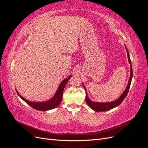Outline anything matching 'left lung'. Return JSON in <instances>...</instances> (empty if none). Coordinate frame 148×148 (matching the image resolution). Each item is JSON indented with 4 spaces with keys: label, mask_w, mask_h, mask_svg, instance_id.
<instances>
[{
    "label": "left lung",
    "mask_w": 148,
    "mask_h": 148,
    "mask_svg": "<svg viewBox=\"0 0 148 148\" xmlns=\"http://www.w3.org/2000/svg\"><path fill=\"white\" fill-rule=\"evenodd\" d=\"M125 49L127 50V56H128V59L130 64V78H129V81L127 84V86L126 89H125V91L122 93V95H121L117 100H115L112 102H93L90 99H89L88 96V93L86 92V89L85 88V86L84 85L83 83H82L83 86L85 89V91H86V102L87 103V104L89 106L91 109L94 110L96 112H105L109 110L112 109L114 108V107H117L119 106L121 103L122 102V101L124 100V99L126 97L128 92L129 91L130 87V84L132 82V76H133V70H132V62L130 60V54H129V52L128 51V49L127 46L125 45Z\"/></svg>",
    "instance_id": "1"
}]
</instances>
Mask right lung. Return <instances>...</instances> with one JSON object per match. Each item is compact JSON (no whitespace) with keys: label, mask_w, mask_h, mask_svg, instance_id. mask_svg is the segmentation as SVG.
I'll use <instances>...</instances> for the list:
<instances>
[{"label":"right lung","mask_w":148,"mask_h":148,"mask_svg":"<svg viewBox=\"0 0 148 148\" xmlns=\"http://www.w3.org/2000/svg\"><path fill=\"white\" fill-rule=\"evenodd\" d=\"M72 77V75H70V77L64 79L63 81L61 82L60 84L59 88H58L56 94L54 95L51 99L48 101H43V102H31L29 101L28 100L26 99L23 96H21L19 92L16 91V92L18 96L20 97L21 99H23L26 103L30 106L33 109L40 110V111H47L56 108L58 106H59L62 100V95H63V92L64 90V88L66 84L69 81L70 78Z\"/></svg>","instance_id":"add662e5"}]
</instances>
